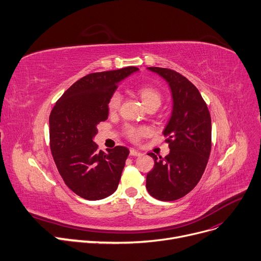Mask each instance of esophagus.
<instances>
[{"instance_id": "1", "label": "esophagus", "mask_w": 261, "mask_h": 261, "mask_svg": "<svg viewBox=\"0 0 261 261\" xmlns=\"http://www.w3.org/2000/svg\"><path fill=\"white\" fill-rule=\"evenodd\" d=\"M130 155L131 156H140V155H142V153L135 149H130Z\"/></svg>"}]
</instances>
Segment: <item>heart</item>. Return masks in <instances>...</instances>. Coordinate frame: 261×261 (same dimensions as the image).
<instances>
[{
	"instance_id": "heart-1",
	"label": "heart",
	"mask_w": 261,
	"mask_h": 261,
	"mask_svg": "<svg viewBox=\"0 0 261 261\" xmlns=\"http://www.w3.org/2000/svg\"><path fill=\"white\" fill-rule=\"evenodd\" d=\"M137 94L140 96L143 105L145 106L146 109L150 107H160L161 102H162V93L161 91L156 88L154 86L150 85H144L141 86L140 88L137 89ZM121 102V95L118 92H115L112 94V96L109 99L108 103V108L111 113H115L120 106ZM147 129L146 128H129L127 130V134L129 138H131L132 141H137L138 138L144 136L147 134Z\"/></svg>"
}]
</instances>
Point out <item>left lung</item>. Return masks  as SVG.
<instances>
[{
    "mask_svg": "<svg viewBox=\"0 0 261 261\" xmlns=\"http://www.w3.org/2000/svg\"><path fill=\"white\" fill-rule=\"evenodd\" d=\"M162 76L172 94V113L164 130L170 153L154 160L146 188L163 201L176 200L192 191L200 180L211 152L212 125L209 109L198 89L180 73L167 68L148 67Z\"/></svg>",
    "mask_w": 261,
    "mask_h": 261,
    "instance_id": "obj_1",
    "label": "left lung"
}]
</instances>
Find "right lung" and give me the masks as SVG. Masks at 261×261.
<instances>
[{"instance_id": "obj_1", "label": "right lung", "mask_w": 261, "mask_h": 261, "mask_svg": "<svg viewBox=\"0 0 261 261\" xmlns=\"http://www.w3.org/2000/svg\"><path fill=\"white\" fill-rule=\"evenodd\" d=\"M136 67L86 75L67 89L49 116L50 149L67 187L88 200L115 192L129 150L117 146L99 151L93 142L97 125L108 118V103L118 83Z\"/></svg>"}]
</instances>
